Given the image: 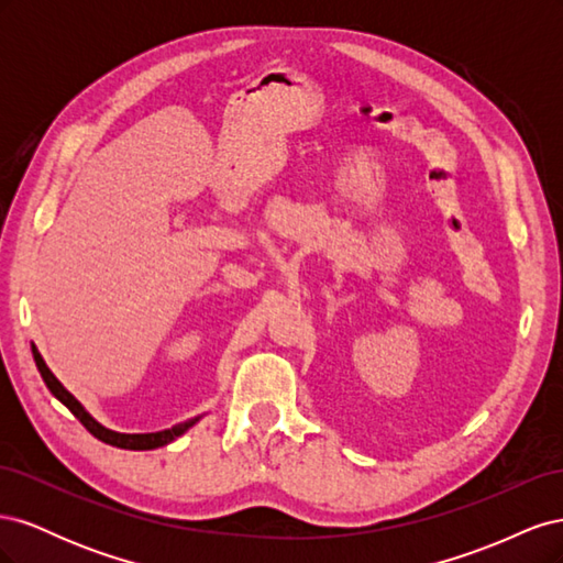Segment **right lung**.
<instances>
[{
	"label": "right lung",
	"instance_id": "1",
	"mask_svg": "<svg viewBox=\"0 0 563 563\" xmlns=\"http://www.w3.org/2000/svg\"><path fill=\"white\" fill-rule=\"evenodd\" d=\"M32 356H35V364H37V368H40V373H42V380L46 383L51 395H54L63 406L70 408V413H73V416L84 424V428H87L96 439L106 441V444H110V446L126 449V451H152V449H159V446L172 444L174 439H178L180 434H185L187 430L192 428V424H197V422L203 418V416L190 418V420L174 424L172 430H162V432H145V434L114 432V430L106 428V424H100V422L87 411V408H84V406L75 399V395H70V391H67V389L63 387V383L54 376V373H51V368L46 366V362L42 360V354H40V350H37L35 345H32Z\"/></svg>",
	"mask_w": 563,
	"mask_h": 563
}]
</instances>
